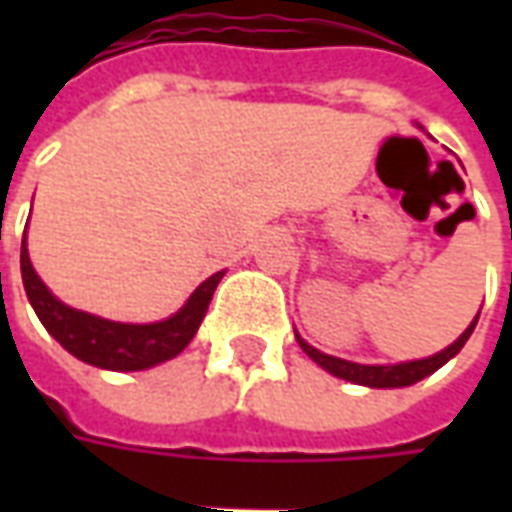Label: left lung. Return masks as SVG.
Here are the masks:
<instances>
[{
	"instance_id": "obj_1",
	"label": "left lung",
	"mask_w": 512,
	"mask_h": 512,
	"mask_svg": "<svg viewBox=\"0 0 512 512\" xmlns=\"http://www.w3.org/2000/svg\"><path fill=\"white\" fill-rule=\"evenodd\" d=\"M480 318V315H477ZM477 318L469 323V329L455 340L452 345H447L444 351L439 354L428 356V359H414V362H400V365H356V362H345V359H337V356L321 354L318 348H312L310 343H304L299 334H296V340H299L301 351L310 356L312 362H318L323 370H329L332 376L345 378V381H351V384H362V386H373V389H395V386H411L422 381L430 373H436L441 365H447L452 356L461 351L466 340L472 337L474 326H477Z\"/></svg>"
}]
</instances>
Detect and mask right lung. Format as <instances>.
<instances>
[{
    "mask_svg": "<svg viewBox=\"0 0 512 512\" xmlns=\"http://www.w3.org/2000/svg\"><path fill=\"white\" fill-rule=\"evenodd\" d=\"M222 277L224 271H216L213 277L205 279L200 288L191 293L189 301L167 321L117 323L62 304L43 285V279L35 274V268L29 263L27 235L21 241L24 290H27L32 310L38 312L40 323L46 326V332L76 359L101 367V370H117V373L147 370V367H156L172 356H178L200 329L213 299V290L222 282Z\"/></svg>",
    "mask_w": 512,
    "mask_h": 512,
    "instance_id": "right-lung-1",
    "label": "right lung"
}]
</instances>
